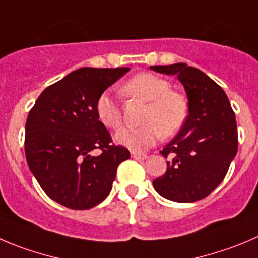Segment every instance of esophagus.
<instances>
[{
    "label": "esophagus",
    "mask_w": 258,
    "mask_h": 258,
    "mask_svg": "<svg viewBox=\"0 0 258 258\" xmlns=\"http://www.w3.org/2000/svg\"><path fill=\"white\" fill-rule=\"evenodd\" d=\"M131 158L134 159H137V160H141V159H146L148 158V155L146 154H143V153H136V151H131Z\"/></svg>",
    "instance_id": "esophagus-1"
}]
</instances>
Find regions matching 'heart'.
<instances>
[{
	"label": "heart",
	"mask_w": 258,
	"mask_h": 258,
	"mask_svg": "<svg viewBox=\"0 0 258 258\" xmlns=\"http://www.w3.org/2000/svg\"><path fill=\"white\" fill-rule=\"evenodd\" d=\"M124 95L146 102L141 122L136 128H122L115 134V141L132 151L153 146L162 137H172L184 126L188 117L186 96L170 89V83L151 72H140L122 85ZM96 117L109 130L122 124V110L109 91H103L95 102Z\"/></svg>",
	"instance_id": "heart-1"
}]
</instances>
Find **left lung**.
I'll return each instance as SVG.
<instances>
[{
    "instance_id": "left-lung-1",
    "label": "left lung",
    "mask_w": 258,
    "mask_h": 258,
    "mask_svg": "<svg viewBox=\"0 0 258 258\" xmlns=\"http://www.w3.org/2000/svg\"><path fill=\"white\" fill-rule=\"evenodd\" d=\"M150 69L177 76L186 89L189 113L179 134L160 151L169 160L153 186L172 201H197L223 182L237 154L235 114L225 91L199 69L186 63Z\"/></svg>"
}]
</instances>
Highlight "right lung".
<instances>
[{"instance_id":"obj_1","label":"right lung","mask_w":258,"mask_h":258,"mask_svg":"<svg viewBox=\"0 0 258 258\" xmlns=\"http://www.w3.org/2000/svg\"><path fill=\"white\" fill-rule=\"evenodd\" d=\"M128 67H83L43 90L28 114L25 156L48 197L74 210H86L109 195L118 165L130 151L114 145L96 117L98 96ZM99 148L98 157L90 153Z\"/></svg>"}]
</instances>
